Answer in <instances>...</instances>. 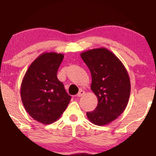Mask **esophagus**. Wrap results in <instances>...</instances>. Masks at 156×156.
<instances>
[{"label":"esophagus","instance_id":"obj_1","mask_svg":"<svg viewBox=\"0 0 156 156\" xmlns=\"http://www.w3.org/2000/svg\"><path fill=\"white\" fill-rule=\"evenodd\" d=\"M84 94H85V92H84V90H81L79 91V92L77 94V97H82L83 95H84Z\"/></svg>","mask_w":156,"mask_h":156}]
</instances>
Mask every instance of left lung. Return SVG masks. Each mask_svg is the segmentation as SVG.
<instances>
[{
  "instance_id": "left-lung-1",
  "label": "left lung",
  "mask_w": 156,
  "mask_h": 156,
  "mask_svg": "<svg viewBox=\"0 0 156 156\" xmlns=\"http://www.w3.org/2000/svg\"><path fill=\"white\" fill-rule=\"evenodd\" d=\"M81 57L90 71V88L98 100L95 110L87 112L88 119L100 126L108 125L125 111L128 103V73L119 58L106 48L83 52Z\"/></svg>"
}]
</instances>
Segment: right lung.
I'll return each instance as SVG.
<instances>
[{
    "mask_svg": "<svg viewBox=\"0 0 156 156\" xmlns=\"http://www.w3.org/2000/svg\"><path fill=\"white\" fill-rule=\"evenodd\" d=\"M63 57L54 52L42 53L33 61L22 82L20 94L26 112L44 125L56 122L71 100L56 76Z\"/></svg>",
    "mask_w": 156,
    "mask_h": 156,
    "instance_id": "obj_1",
    "label": "right lung"
}]
</instances>
